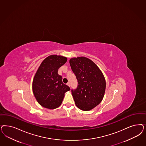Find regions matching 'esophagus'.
<instances>
[{"mask_svg": "<svg viewBox=\"0 0 146 146\" xmlns=\"http://www.w3.org/2000/svg\"><path fill=\"white\" fill-rule=\"evenodd\" d=\"M67 85H68V86H69V87H70V83H69H69H67Z\"/></svg>", "mask_w": 146, "mask_h": 146, "instance_id": "obj_1", "label": "esophagus"}]
</instances>
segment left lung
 <instances>
[{
  "label": "left lung",
  "mask_w": 146,
  "mask_h": 146,
  "mask_svg": "<svg viewBox=\"0 0 146 146\" xmlns=\"http://www.w3.org/2000/svg\"><path fill=\"white\" fill-rule=\"evenodd\" d=\"M77 80V87L71 90L76 105L83 111H89L102 102L106 82L99 68L89 58L78 57L69 61Z\"/></svg>",
  "instance_id": "obj_1"
}]
</instances>
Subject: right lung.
<instances>
[{"mask_svg":"<svg viewBox=\"0 0 146 146\" xmlns=\"http://www.w3.org/2000/svg\"><path fill=\"white\" fill-rule=\"evenodd\" d=\"M66 57L52 55L45 58L38 69L33 81V92L38 103L49 109L59 107L64 94L70 88L62 82L58 69L65 64Z\"/></svg>","mask_w":146,"mask_h":146,"instance_id":"1","label":"right lung"}]
</instances>
